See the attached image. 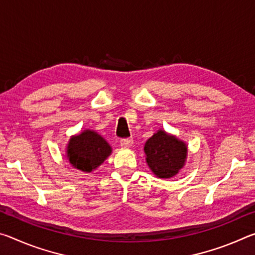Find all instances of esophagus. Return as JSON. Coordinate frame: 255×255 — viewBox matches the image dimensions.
<instances>
[{"label":"esophagus","mask_w":255,"mask_h":255,"mask_svg":"<svg viewBox=\"0 0 255 255\" xmlns=\"http://www.w3.org/2000/svg\"><path fill=\"white\" fill-rule=\"evenodd\" d=\"M131 145H132L131 138H123V139H120V146H122V147H130Z\"/></svg>","instance_id":"obj_1"}]
</instances>
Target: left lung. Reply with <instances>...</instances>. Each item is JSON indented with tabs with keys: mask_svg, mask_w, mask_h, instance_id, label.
<instances>
[{
	"mask_svg": "<svg viewBox=\"0 0 255 255\" xmlns=\"http://www.w3.org/2000/svg\"><path fill=\"white\" fill-rule=\"evenodd\" d=\"M146 162L158 178H172L184 165L187 146L165 131L158 130L145 144Z\"/></svg>",
	"mask_w": 255,
	"mask_h": 255,
	"instance_id": "obj_1",
	"label": "left lung"
}]
</instances>
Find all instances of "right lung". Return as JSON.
I'll return each instance as SVG.
<instances>
[{
  "instance_id": "right-lung-1",
  "label": "right lung",
  "mask_w": 255,
  "mask_h": 255,
  "mask_svg": "<svg viewBox=\"0 0 255 255\" xmlns=\"http://www.w3.org/2000/svg\"><path fill=\"white\" fill-rule=\"evenodd\" d=\"M110 153V145L92 130H85L72 137L67 146L68 161L73 166L83 172L97 169Z\"/></svg>"
}]
</instances>
